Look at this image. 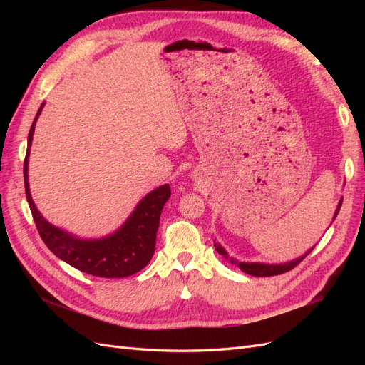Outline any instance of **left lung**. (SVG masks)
Masks as SVG:
<instances>
[{
  "label": "left lung",
  "instance_id": "obj_1",
  "mask_svg": "<svg viewBox=\"0 0 365 365\" xmlns=\"http://www.w3.org/2000/svg\"><path fill=\"white\" fill-rule=\"evenodd\" d=\"M341 204H342V201H339V204H338L335 217L338 216ZM215 247H216V250H217L219 254H222V256L227 257V252L224 251L222 247H219V245H215ZM312 250H314V248L309 250V251L304 254V256H302L300 259H297V260L289 262V263H283V264H267V263H244V262H239V263H237V268H239L240 271H244V272L250 274V275H254V277H271V275H279V274H284V272H288V271L294 269V268L297 267V264L300 263ZM231 262H233V260H231Z\"/></svg>",
  "mask_w": 365,
  "mask_h": 365
}]
</instances>
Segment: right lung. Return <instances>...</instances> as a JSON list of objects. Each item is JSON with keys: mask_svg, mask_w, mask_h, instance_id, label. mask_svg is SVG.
Returning <instances> with one entry per match:
<instances>
[{"mask_svg": "<svg viewBox=\"0 0 365 365\" xmlns=\"http://www.w3.org/2000/svg\"><path fill=\"white\" fill-rule=\"evenodd\" d=\"M41 109L42 106L39 108L38 115L41 114ZM36 118L30 128L27 140L24 185L30 212L43 244L48 247L53 254H56L59 259L67 262L76 269L96 275V277L121 279L141 271L150 262L153 252H155L161 210L170 197V187L165 184L158 187L157 190L150 192L137 205L134 213L126 220V224L113 236L101 240H82L65 233V231L48 224L41 216L29 190V150L31 146Z\"/></svg>", "mask_w": 365, "mask_h": 365, "instance_id": "1", "label": "right lung"}]
</instances>
